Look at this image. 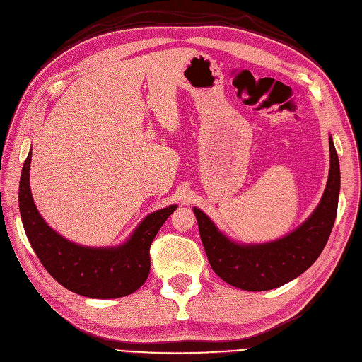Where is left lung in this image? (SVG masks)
Returning a JSON list of instances; mask_svg holds the SVG:
<instances>
[{
    "label": "left lung",
    "mask_w": 362,
    "mask_h": 362,
    "mask_svg": "<svg viewBox=\"0 0 362 362\" xmlns=\"http://www.w3.org/2000/svg\"><path fill=\"white\" fill-rule=\"evenodd\" d=\"M329 176L322 199L300 228L258 246H240L222 235L202 210L194 207L209 262L226 284L245 291H269L303 274L324 250L337 215L340 165L329 137Z\"/></svg>",
    "instance_id": "8db88e82"
}]
</instances>
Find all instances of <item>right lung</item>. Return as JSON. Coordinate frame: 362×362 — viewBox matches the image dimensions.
<instances>
[{"label":"right lung","mask_w":362,"mask_h":362,"mask_svg":"<svg viewBox=\"0 0 362 362\" xmlns=\"http://www.w3.org/2000/svg\"><path fill=\"white\" fill-rule=\"evenodd\" d=\"M31 152L19 183V209L30 243L47 273L78 296L119 298L136 292L151 272V245L177 206L151 213L124 246L93 249L74 245L53 231L40 216L30 189Z\"/></svg>","instance_id":"right-lung-1"}]
</instances>
